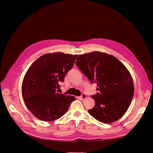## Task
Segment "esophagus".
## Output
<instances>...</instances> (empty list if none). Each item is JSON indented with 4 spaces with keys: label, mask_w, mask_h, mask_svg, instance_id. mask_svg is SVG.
<instances>
[{
    "label": "esophagus",
    "mask_w": 153,
    "mask_h": 153,
    "mask_svg": "<svg viewBox=\"0 0 153 153\" xmlns=\"http://www.w3.org/2000/svg\"><path fill=\"white\" fill-rule=\"evenodd\" d=\"M80 98L81 100H85V99L87 98V95H86L85 94H84V93H83V94H82V95L80 96Z\"/></svg>",
    "instance_id": "34e87169"
}]
</instances>
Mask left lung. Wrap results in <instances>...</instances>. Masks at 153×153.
<instances>
[{"mask_svg": "<svg viewBox=\"0 0 153 153\" xmlns=\"http://www.w3.org/2000/svg\"><path fill=\"white\" fill-rule=\"evenodd\" d=\"M76 65L99 91L92 96L96 103L88 110L90 115L105 124L117 121L128 109L134 94L128 69L113 55L98 51L79 55Z\"/></svg>", "mask_w": 153, "mask_h": 153, "instance_id": "8db88e82", "label": "left lung"}]
</instances>
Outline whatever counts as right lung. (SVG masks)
I'll use <instances>...</instances> for the list:
<instances>
[{
	"instance_id": "add662e5",
	"label": "right lung",
	"mask_w": 153,
	"mask_h": 153,
	"mask_svg": "<svg viewBox=\"0 0 153 153\" xmlns=\"http://www.w3.org/2000/svg\"><path fill=\"white\" fill-rule=\"evenodd\" d=\"M77 55L62 52L45 54L26 72L22 85L23 98L30 112L41 121L61 117L75 100V96L59 93L56 90L72 68Z\"/></svg>"
}]
</instances>
